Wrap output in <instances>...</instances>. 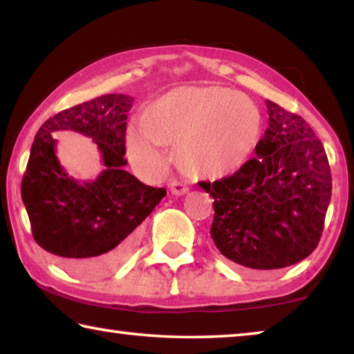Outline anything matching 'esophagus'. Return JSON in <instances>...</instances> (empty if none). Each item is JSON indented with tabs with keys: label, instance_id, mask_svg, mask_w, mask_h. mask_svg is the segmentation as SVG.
I'll return each instance as SVG.
<instances>
[{
	"label": "esophagus",
	"instance_id": "34e87169",
	"mask_svg": "<svg viewBox=\"0 0 354 354\" xmlns=\"http://www.w3.org/2000/svg\"><path fill=\"white\" fill-rule=\"evenodd\" d=\"M170 192H171L173 195L179 196V195L187 194V192H189V187H187V185H185V184L176 181V179H173V181L170 183Z\"/></svg>",
	"mask_w": 354,
	"mask_h": 354
}]
</instances>
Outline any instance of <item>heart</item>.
<instances>
[{
  "instance_id": "obj_1",
  "label": "heart",
  "mask_w": 354,
  "mask_h": 354,
  "mask_svg": "<svg viewBox=\"0 0 354 354\" xmlns=\"http://www.w3.org/2000/svg\"><path fill=\"white\" fill-rule=\"evenodd\" d=\"M259 107L245 93L221 86L176 87L129 123L133 164L158 175L167 165L162 147H178V162L194 176L223 178L248 162L259 142Z\"/></svg>"
}]
</instances>
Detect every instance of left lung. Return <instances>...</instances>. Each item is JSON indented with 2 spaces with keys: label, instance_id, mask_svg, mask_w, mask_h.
I'll return each mask as SVG.
<instances>
[{
  "label": "left lung",
  "instance_id": "1",
  "mask_svg": "<svg viewBox=\"0 0 354 354\" xmlns=\"http://www.w3.org/2000/svg\"><path fill=\"white\" fill-rule=\"evenodd\" d=\"M268 128L234 175L200 185L214 198L211 236L227 259L256 270L289 267L319 245L331 170L303 117L267 100Z\"/></svg>",
  "mask_w": 354,
  "mask_h": 354
}]
</instances>
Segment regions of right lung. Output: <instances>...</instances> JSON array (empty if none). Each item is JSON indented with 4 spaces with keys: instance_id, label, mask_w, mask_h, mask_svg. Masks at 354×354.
Returning a JSON list of instances; mask_svg holds the SVG:
<instances>
[{
    "instance_id": "1",
    "label": "right lung",
    "mask_w": 354,
    "mask_h": 354,
    "mask_svg": "<svg viewBox=\"0 0 354 354\" xmlns=\"http://www.w3.org/2000/svg\"><path fill=\"white\" fill-rule=\"evenodd\" d=\"M134 98L111 93L61 111L35 134L21 181L34 241L76 277L109 274L136 248L139 226L167 195L124 170L127 118ZM92 136L106 169L80 183L55 156V130Z\"/></svg>"
}]
</instances>
